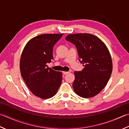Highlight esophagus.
I'll return each instance as SVG.
<instances>
[{
  "label": "esophagus",
  "instance_id": "esophagus-1",
  "mask_svg": "<svg viewBox=\"0 0 129 129\" xmlns=\"http://www.w3.org/2000/svg\"><path fill=\"white\" fill-rule=\"evenodd\" d=\"M62 73H63V75H67V73H68L69 72H66V71H63Z\"/></svg>",
  "mask_w": 129,
  "mask_h": 129
}]
</instances>
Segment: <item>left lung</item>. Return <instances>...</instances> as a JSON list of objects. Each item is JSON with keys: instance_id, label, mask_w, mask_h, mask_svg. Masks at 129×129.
Instances as JSON below:
<instances>
[{"instance_id": "1", "label": "left lung", "mask_w": 129, "mask_h": 129, "mask_svg": "<svg viewBox=\"0 0 129 129\" xmlns=\"http://www.w3.org/2000/svg\"><path fill=\"white\" fill-rule=\"evenodd\" d=\"M66 40L75 44L79 61L84 67L74 72L73 88L77 95L90 98L103 90L112 71L111 56L105 44L98 37L88 33L72 34Z\"/></svg>"}]
</instances>
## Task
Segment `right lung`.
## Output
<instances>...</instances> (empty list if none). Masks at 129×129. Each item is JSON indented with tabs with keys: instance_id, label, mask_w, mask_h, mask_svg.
Here are the masks:
<instances>
[{
	"instance_id": "add662e5",
	"label": "right lung",
	"mask_w": 129,
	"mask_h": 129,
	"mask_svg": "<svg viewBox=\"0 0 129 129\" xmlns=\"http://www.w3.org/2000/svg\"><path fill=\"white\" fill-rule=\"evenodd\" d=\"M63 34H43L31 39L21 55V76L33 94L42 99L54 96L61 86L62 73L48 67L53 59L54 44Z\"/></svg>"
}]
</instances>
